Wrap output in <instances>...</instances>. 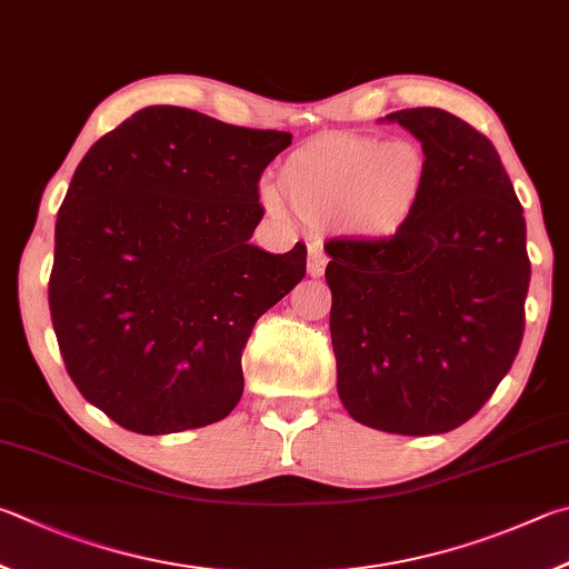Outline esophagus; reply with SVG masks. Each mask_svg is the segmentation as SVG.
Returning <instances> with one entry per match:
<instances>
[{"instance_id":"obj_1","label":"esophagus","mask_w":569,"mask_h":569,"mask_svg":"<svg viewBox=\"0 0 569 569\" xmlns=\"http://www.w3.org/2000/svg\"><path fill=\"white\" fill-rule=\"evenodd\" d=\"M325 267H327L325 249L312 244L310 252H307V274H310V277H322L325 274Z\"/></svg>"}]
</instances>
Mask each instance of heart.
Masks as SVG:
<instances>
[{
	"mask_svg": "<svg viewBox=\"0 0 569 569\" xmlns=\"http://www.w3.org/2000/svg\"><path fill=\"white\" fill-rule=\"evenodd\" d=\"M297 217L355 239H387L412 222L430 187V159L412 139L330 134L305 144L277 172ZM267 202L279 207L274 194Z\"/></svg>",
	"mask_w": 569,
	"mask_h": 569,
	"instance_id": "heart-1",
	"label": "heart"
}]
</instances>
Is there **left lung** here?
<instances>
[{
  "instance_id": "8db88e82",
  "label": "left lung",
  "mask_w": 569,
  "mask_h": 569,
  "mask_svg": "<svg viewBox=\"0 0 569 569\" xmlns=\"http://www.w3.org/2000/svg\"><path fill=\"white\" fill-rule=\"evenodd\" d=\"M385 119L420 139L430 187L395 237L325 244L337 392L375 430L442 435L490 400L520 350L522 204L490 139L460 117L415 107Z\"/></svg>"
}]
</instances>
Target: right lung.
Instances as JSON below:
<instances>
[{"label":"right lung","mask_w":569,"mask_h":569,"mask_svg":"<svg viewBox=\"0 0 569 569\" xmlns=\"http://www.w3.org/2000/svg\"><path fill=\"white\" fill-rule=\"evenodd\" d=\"M290 132L144 107L89 147L54 227L49 312L77 390L139 435L224 420L254 322L302 282L307 249L249 244L259 174Z\"/></svg>","instance_id":"add662e5"}]
</instances>
